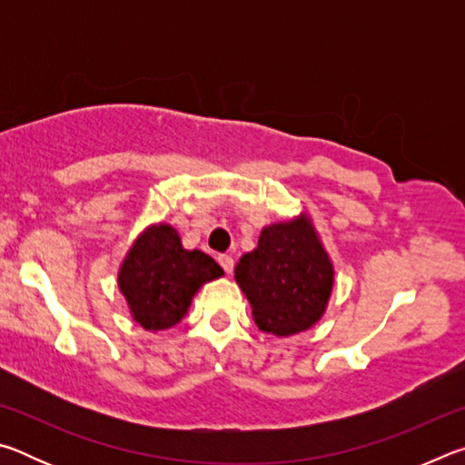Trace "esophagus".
Returning a JSON list of instances; mask_svg holds the SVG:
<instances>
[{"label":"esophagus","mask_w":465,"mask_h":465,"mask_svg":"<svg viewBox=\"0 0 465 465\" xmlns=\"http://www.w3.org/2000/svg\"><path fill=\"white\" fill-rule=\"evenodd\" d=\"M217 262L222 264V269H223L225 272H232V271H233V258H232L230 254H219V256H217Z\"/></svg>","instance_id":"1"}]
</instances>
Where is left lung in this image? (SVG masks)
<instances>
[{
	"label": "left lung",
	"instance_id": "obj_1",
	"mask_svg": "<svg viewBox=\"0 0 465 465\" xmlns=\"http://www.w3.org/2000/svg\"><path fill=\"white\" fill-rule=\"evenodd\" d=\"M235 281L262 332L291 336L312 328L324 313L334 269L310 217L264 227L258 246L235 264Z\"/></svg>",
	"mask_w": 465,
	"mask_h": 465
}]
</instances>
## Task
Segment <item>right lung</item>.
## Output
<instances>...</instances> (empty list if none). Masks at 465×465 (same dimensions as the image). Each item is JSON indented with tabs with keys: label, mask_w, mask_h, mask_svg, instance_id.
Wrapping results in <instances>:
<instances>
[{
	"label": "right lung",
	"mask_w": 465,
	"mask_h": 465,
	"mask_svg": "<svg viewBox=\"0 0 465 465\" xmlns=\"http://www.w3.org/2000/svg\"><path fill=\"white\" fill-rule=\"evenodd\" d=\"M223 269L201 250H184L168 223L149 225L133 243L119 271V287L133 320L145 330L176 326L204 282Z\"/></svg>",
	"instance_id": "right-lung-1"
}]
</instances>
